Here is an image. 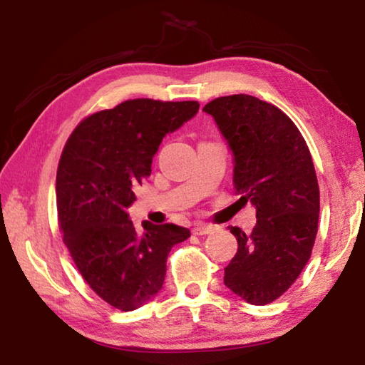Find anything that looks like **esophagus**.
<instances>
[{
    "instance_id": "1",
    "label": "esophagus",
    "mask_w": 365,
    "mask_h": 365,
    "mask_svg": "<svg viewBox=\"0 0 365 365\" xmlns=\"http://www.w3.org/2000/svg\"><path fill=\"white\" fill-rule=\"evenodd\" d=\"M212 232H215V227L207 225V224H196L193 227L195 235H207V233H212Z\"/></svg>"
}]
</instances>
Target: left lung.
I'll return each mask as SVG.
<instances>
[{
  "mask_svg": "<svg viewBox=\"0 0 365 365\" xmlns=\"http://www.w3.org/2000/svg\"><path fill=\"white\" fill-rule=\"evenodd\" d=\"M202 110L230 148L233 188L257 219L251 233L228 227L238 251L224 283L250 304L264 306L293 285L316 242L319 183L311 153L293 120L259 98H215Z\"/></svg>",
  "mask_w": 365,
  "mask_h": 365,
  "instance_id": "obj_1",
  "label": "left lung"
}]
</instances>
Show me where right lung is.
<instances>
[{"mask_svg":"<svg viewBox=\"0 0 365 365\" xmlns=\"http://www.w3.org/2000/svg\"><path fill=\"white\" fill-rule=\"evenodd\" d=\"M197 109L196 101L128 100L86 117L64 146L56 175L64 243L91 289L120 311H135L160 292L172 246L190 237L185 227L148 220L138 232L127 209L163 138Z\"/></svg>","mask_w":365,"mask_h":365,"instance_id":"obj_1","label":"right lung"}]
</instances>
